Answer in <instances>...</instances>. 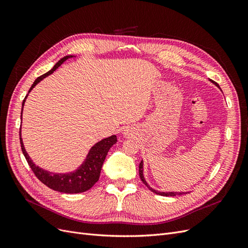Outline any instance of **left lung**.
Masks as SVG:
<instances>
[{
    "mask_svg": "<svg viewBox=\"0 0 248 248\" xmlns=\"http://www.w3.org/2000/svg\"><path fill=\"white\" fill-rule=\"evenodd\" d=\"M213 82H214V84H215L217 87H218V85H217L215 81H213ZM139 174H140V180L142 181V183H144L150 190L153 191V192L156 193V194H159V196H163V197H176V196H181V194L186 193V192H160V191H156V190L152 189L151 187H150V186L147 184L146 180H145V178H144V175H142V160L140 161V166H139Z\"/></svg>",
    "mask_w": 248,
    "mask_h": 248,
    "instance_id": "8db88e82",
    "label": "left lung"
}]
</instances>
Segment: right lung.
Returning <instances> with one entry per match:
<instances>
[{
    "instance_id": "1",
    "label": "right lung",
    "mask_w": 248,
    "mask_h": 248,
    "mask_svg": "<svg viewBox=\"0 0 248 248\" xmlns=\"http://www.w3.org/2000/svg\"><path fill=\"white\" fill-rule=\"evenodd\" d=\"M72 56H66L62 58L60 61L52 67L48 72L42 74L41 77L37 78L35 81L33 82L32 87L30 88L29 92H31V90L38 84L40 80H42L44 78L48 77L49 74L54 72L58 67L61 65L63 62H65L67 59ZM27 96L25 97L24 101H22V108L26 101ZM22 114V110H21ZM21 119V116H20ZM20 131H19V140H20V147L21 151L24 153L26 159L29 163L30 168L33 170L35 176L38 178L40 181L49 187L50 189H54L59 192L64 193H79L89 190L91 187L98 181L100 176V170L102 168V164L104 162V159L108 155V150L112 145H115L117 142V137L111 136L109 138L104 139L94 145L87 156L85 162L73 172H68V174H55V172H49L47 170H44L40 169L39 167H36L34 162L30 158V156L26 152V149L22 144V140L20 138Z\"/></svg>"
}]
</instances>
